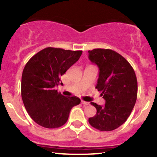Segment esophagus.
<instances>
[{
	"label": "esophagus",
	"mask_w": 157,
	"mask_h": 157,
	"mask_svg": "<svg viewBox=\"0 0 157 157\" xmlns=\"http://www.w3.org/2000/svg\"><path fill=\"white\" fill-rule=\"evenodd\" d=\"M81 103H82V104H83V105H89V102H86V101H82Z\"/></svg>",
	"instance_id": "34e87169"
}]
</instances>
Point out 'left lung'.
<instances>
[{"label":"left lung","instance_id":"8db88e82","mask_svg":"<svg viewBox=\"0 0 157 157\" xmlns=\"http://www.w3.org/2000/svg\"><path fill=\"white\" fill-rule=\"evenodd\" d=\"M89 58L99 68L96 89L106 101L104 106L91 103L97 113L89 122L101 131H111L126 121L135 106L136 76L128 61L113 50L93 49L89 51Z\"/></svg>","mask_w":157,"mask_h":157}]
</instances>
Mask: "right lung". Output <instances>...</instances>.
Returning <instances> with one entry per match:
<instances>
[{"label": "right lung", "mask_w": 157, "mask_h": 157, "mask_svg": "<svg viewBox=\"0 0 157 157\" xmlns=\"http://www.w3.org/2000/svg\"><path fill=\"white\" fill-rule=\"evenodd\" d=\"M82 51L48 47L31 57L21 77V98L25 109L36 123L45 128H57L68 121L79 98L65 97L55 87L60 77L80 59Z\"/></svg>", "instance_id": "1"}]
</instances>
